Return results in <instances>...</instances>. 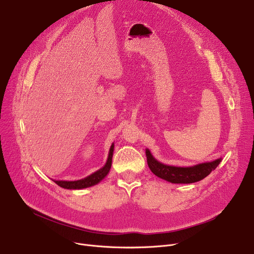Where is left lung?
Segmentation results:
<instances>
[{"mask_svg":"<svg viewBox=\"0 0 254 254\" xmlns=\"http://www.w3.org/2000/svg\"><path fill=\"white\" fill-rule=\"evenodd\" d=\"M147 164L151 172L157 177L171 183H193L207 177L220 164L221 158L210 163L198 164L192 167H174L159 163L152 156L149 149H146Z\"/></svg>","mask_w":254,"mask_h":254,"instance_id":"1","label":"left lung"}]
</instances>
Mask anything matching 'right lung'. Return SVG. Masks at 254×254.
<instances>
[{
  "instance_id": "right-lung-1",
  "label": "right lung",
  "mask_w": 254,
  "mask_h": 254,
  "mask_svg": "<svg viewBox=\"0 0 254 254\" xmlns=\"http://www.w3.org/2000/svg\"><path fill=\"white\" fill-rule=\"evenodd\" d=\"M113 151H114V144L111 145L110 150H109V155L108 158H107V162L105 164V166L98 170L97 172L92 173L91 175L80 179V180H76V181H55L59 186L63 189H66V190H82V189H86V188H90L92 185L98 184L101 180H103L107 174H108L110 169H111V165H112V156H113Z\"/></svg>"
}]
</instances>
